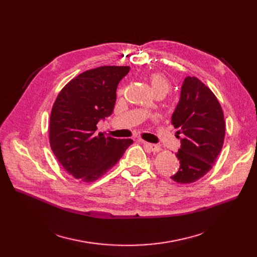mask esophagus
<instances>
[{"mask_svg": "<svg viewBox=\"0 0 257 257\" xmlns=\"http://www.w3.org/2000/svg\"><path fill=\"white\" fill-rule=\"evenodd\" d=\"M141 143H142L145 147H147L148 149L151 150V151H152V152H154V153H156V152H159V151H160V147H159V146H157V145L150 144V143H147V142H145V141H141Z\"/></svg>", "mask_w": 257, "mask_h": 257, "instance_id": "1", "label": "esophagus"}]
</instances>
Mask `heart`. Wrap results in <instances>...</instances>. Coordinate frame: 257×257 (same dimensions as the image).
<instances>
[{"instance_id":"obj_1","label":"heart","mask_w":257,"mask_h":257,"mask_svg":"<svg viewBox=\"0 0 257 257\" xmlns=\"http://www.w3.org/2000/svg\"><path fill=\"white\" fill-rule=\"evenodd\" d=\"M149 80H150V84H151V87H152L154 93L163 91L167 94L170 91L171 82H170L169 78L165 74L152 73L149 76Z\"/></svg>"}]
</instances>
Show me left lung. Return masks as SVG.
<instances>
[{
  "label": "left lung",
  "instance_id": "left-lung-1",
  "mask_svg": "<svg viewBox=\"0 0 257 257\" xmlns=\"http://www.w3.org/2000/svg\"><path fill=\"white\" fill-rule=\"evenodd\" d=\"M181 147L176 154L179 170L171 178L177 183H193L215 164L225 138V119L214 93L196 77H186L180 100L172 115ZM180 134L181 137H179Z\"/></svg>",
  "mask_w": 257,
  "mask_h": 257
}]
</instances>
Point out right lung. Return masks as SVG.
<instances>
[{"label": "right lung", "mask_w": 257, "mask_h": 257, "mask_svg": "<svg viewBox=\"0 0 257 257\" xmlns=\"http://www.w3.org/2000/svg\"><path fill=\"white\" fill-rule=\"evenodd\" d=\"M129 70V66L104 65L81 73L61 89L53 105L51 149L76 179L96 181L133 144L130 139H113L96 132L98 121L112 113L117 84Z\"/></svg>", "instance_id": "add662e5"}]
</instances>
